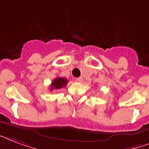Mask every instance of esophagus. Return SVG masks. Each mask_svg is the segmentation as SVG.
<instances>
[{
    "mask_svg": "<svg viewBox=\"0 0 149 149\" xmlns=\"http://www.w3.org/2000/svg\"><path fill=\"white\" fill-rule=\"evenodd\" d=\"M77 80L78 81L79 83H82V82H83V78H82V77H78V78H77Z\"/></svg>",
    "mask_w": 149,
    "mask_h": 149,
    "instance_id": "1",
    "label": "esophagus"
}]
</instances>
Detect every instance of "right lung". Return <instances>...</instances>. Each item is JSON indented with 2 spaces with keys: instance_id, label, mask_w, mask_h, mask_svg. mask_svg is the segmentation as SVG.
Returning a JSON list of instances; mask_svg holds the SVG:
<instances>
[{
  "instance_id": "add662e5",
  "label": "right lung",
  "mask_w": 149,
  "mask_h": 149,
  "mask_svg": "<svg viewBox=\"0 0 149 149\" xmlns=\"http://www.w3.org/2000/svg\"><path fill=\"white\" fill-rule=\"evenodd\" d=\"M68 83L67 79L63 78V77H57V78L54 79V80L52 81L51 86H50V90H54V89H60L66 87Z\"/></svg>"
}]
</instances>
